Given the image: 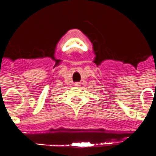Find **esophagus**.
Instances as JSON below:
<instances>
[{
	"label": "esophagus",
	"mask_w": 156,
	"mask_h": 156,
	"mask_svg": "<svg viewBox=\"0 0 156 156\" xmlns=\"http://www.w3.org/2000/svg\"><path fill=\"white\" fill-rule=\"evenodd\" d=\"M74 84H75V86H80V83L77 82L76 83H74Z\"/></svg>",
	"instance_id": "obj_1"
}]
</instances>
